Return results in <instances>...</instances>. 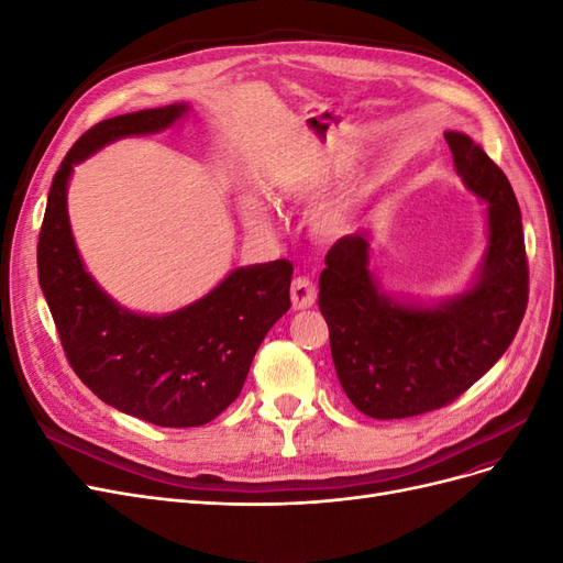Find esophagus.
Segmentation results:
<instances>
[{
    "label": "esophagus",
    "instance_id": "esophagus-1",
    "mask_svg": "<svg viewBox=\"0 0 563 563\" xmlns=\"http://www.w3.org/2000/svg\"><path fill=\"white\" fill-rule=\"evenodd\" d=\"M317 300V288L308 277H298L291 284V302L296 310H308Z\"/></svg>",
    "mask_w": 563,
    "mask_h": 563
}]
</instances>
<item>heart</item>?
Wrapping results in <instances>:
<instances>
[{
  "mask_svg": "<svg viewBox=\"0 0 563 563\" xmlns=\"http://www.w3.org/2000/svg\"><path fill=\"white\" fill-rule=\"evenodd\" d=\"M347 168H350V157L345 152H338V150L321 152L319 157L300 166L294 176H288L284 180V185L279 187V195L284 199H312L319 192L327 190L338 176H343ZM244 209H246L244 216L253 228L263 230L269 225V213L258 199H251ZM340 223H343V207H338V203L327 207L319 213V225L323 230H335Z\"/></svg>",
  "mask_w": 563,
  "mask_h": 563,
  "instance_id": "1",
  "label": "heart"
}]
</instances>
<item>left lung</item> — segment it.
Masks as SVG:
<instances>
[{"label":"left lung","instance_id":"left-lung-1","mask_svg":"<svg viewBox=\"0 0 563 563\" xmlns=\"http://www.w3.org/2000/svg\"><path fill=\"white\" fill-rule=\"evenodd\" d=\"M457 176L486 201L488 249L474 284L432 308L383 294L366 232L327 253L319 310L347 399L368 418L434 411L470 389L512 343L528 302V261L512 185L470 135L446 131Z\"/></svg>","mask_w":563,"mask_h":563}]
</instances>
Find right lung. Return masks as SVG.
Listing matches in <instances>:
<instances>
[{
    "label": "right lung",
    "instance_id": "right-lung-1",
    "mask_svg": "<svg viewBox=\"0 0 563 563\" xmlns=\"http://www.w3.org/2000/svg\"><path fill=\"white\" fill-rule=\"evenodd\" d=\"M185 103L119 114L91 126L67 152L48 190L37 244L42 294L67 362L98 399L159 428H199L240 397L255 352L291 308L288 261L236 267L187 308L147 317L124 310L79 258L67 218L73 166L126 135L157 133Z\"/></svg>",
    "mask_w": 563,
    "mask_h": 563
}]
</instances>
